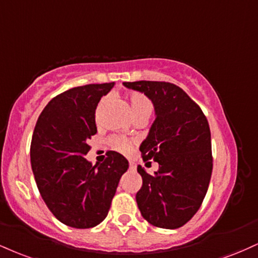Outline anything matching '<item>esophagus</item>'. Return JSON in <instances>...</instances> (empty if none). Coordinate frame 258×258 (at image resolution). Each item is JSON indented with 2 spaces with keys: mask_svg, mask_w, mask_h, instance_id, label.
Returning <instances> with one entry per match:
<instances>
[{
  "mask_svg": "<svg viewBox=\"0 0 258 258\" xmlns=\"http://www.w3.org/2000/svg\"><path fill=\"white\" fill-rule=\"evenodd\" d=\"M130 169L131 170H135L136 169V164L133 162H130Z\"/></svg>",
  "mask_w": 258,
  "mask_h": 258,
  "instance_id": "obj_1",
  "label": "esophagus"
}]
</instances>
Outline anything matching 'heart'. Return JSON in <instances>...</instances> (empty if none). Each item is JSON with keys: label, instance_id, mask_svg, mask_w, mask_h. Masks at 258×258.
<instances>
[{"label": "heart", "instance_id": "obj_1", "mask_svg": "<svg viewBox=\"0 0 258 258\" xmlns=\"http://www.w3.org/2000/svg\"><path fill=\"white\" fill-rule=\"evenodd\" d=\"M130 101V107H131L132 114L135 115L136 119L138 117H149L151 115L154 109L153 102L149 99L144 94L141 92H132L128 96ZM107 103V98L102 99V102L99 103L97 111H99L103 108V105ZM111 147L115 149L116 151H120L122 154H130L132 151L135 142L131 139L122 138V137H115L111 139Z\"/></svg>", "mask_w": 258, "mask_h": 258}]
</instances>
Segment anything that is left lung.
Listing matches in <instances>:
<instances>
[{
  "label": "left lung",
  "mask_w": 258,
  "mask_h": 258,
  "mask_svg": "<svg viewBox=\"0 0 258 258\" xmlns=\"http://www.w3.org/2000/svg\"><path fill=\"white\" fill-rule=\"evenodd\" d=\"M123 85L148 96L156 114L139 150L143 161L159 163V170L151 175L138 166L143 179L136 195L138 208L151 225L179 228L198 212L212 178L209 123L200 105L174 84L141 80Z\"/></svg>",
  "instance_id": "left-lung-1"
}]
</instances>
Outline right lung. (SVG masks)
<instances>
[{
    "instance_id": "add662e5",
    "label": "right lung",
    "mask_w": 258,
    "mask_h": 258,
    "mask_svg": "<svg viewBox=\"0 0 258 258\" xmlns=\"http://www.w3.org/2000/svg\"><path fill=\"white\" fill-rule=\"evenodd\" d=\"M114 83L67 90L46 104L31 142V166L40 196L52 215L73 228H91L105 219L128 161L116 151L92 166L85 159L97 133L95 113Z\"/></svg>"
}]
</instances>
